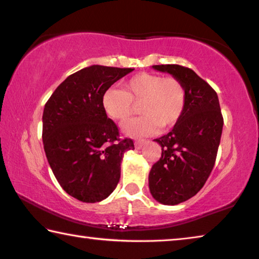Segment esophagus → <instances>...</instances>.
Returning a JSON list of instances; mask_svg holds the SVG:
<instances>
[{"mask_svg":"<svg viewBox=\"0 0 259 259\" xmlns=\"http://www.w3.org/2000/svg\"><path fill=\"white\" fill-rule=\"evenodd\" d=\"M147 141H145V139H139V141H136V143H135V146H136V149H142V146L145 144Z\"/></svg>","mask_w":259,"mask_h":259,"instance_id":"1","label":"esophagus"}]
</instances>
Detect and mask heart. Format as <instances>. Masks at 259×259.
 <instances>
[{
	"label": "heart",
	"instance_id": "obj_1",
	"mask_svg": "<svg viewBox=\"0 0 259 259\" xmlns=\"http://www.w3.org/2000/svg\"><path fill=\"white\" fill-rule=\"evenodd\" d=\"M141 105V117L122 125L130 137L150 136L160 128H171L182 117L187 105L186 86L176 77L139 72L125 81V91L108 88L102 93L101 106L109 117L125 121Z\"/></svg>",
	"mask_w": 259,
	"mask_h": 259
}]
</instances>
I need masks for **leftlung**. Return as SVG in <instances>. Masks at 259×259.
<instances>
[{"mask_svg":"<svg viewBox=\"0 0 259 259\" xmlns=\"http://www.w3.org/2000/svg\"><path fill=\"white\" fill-rule=\"evenodd\" d=\"M152 68L179 78L187 90L182 117L171 131L154 139L162 152L149 174L153 198L163 205H178L194 197L210 176L224 118L217 92L194 70L179 64Z\"/></svg>","mask_w":259,"mask_h":259,"instance_id":"obj_1","label":"left lung"}]
</instances>
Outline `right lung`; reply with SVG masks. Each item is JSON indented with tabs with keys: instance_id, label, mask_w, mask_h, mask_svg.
<instances>
[{
	"instance_id": "right-lung-1",
	"label": "right lung",
	"mask_w": 259,
	"mask_h": 259,
	"mask_svg": "<svg viewBox=\"0 0 259 259\" xmlns=\"http://www.w3.org/2000/svg\"><path fill=\"white\" fill-rule=\"evenodd\" d=\"M131 68L91 65L62 81L45 105L42 142L57 182L80 202H101L121 176L125 151L133 139H120L117 125L107 117L101 97Z\"/></svg>"
}]
</instances>
